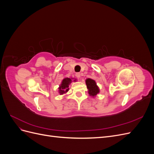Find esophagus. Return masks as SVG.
Returning a JSON list of instances; mask_svg holds the SVG:
<instances>
[{"label":"esophagus","mask_w":154,"mask_h":154,"mask_svg":"<svg viewBox=\"0 0 154 154\" xmlns=\"http://www.w3.org/2000/svg\"><path fill=\"white\" fill-rule=\"evenodd\" d=\"M76 76L78 78H80L81 77V74L80 72H77L76 74Z\"/></svg>","instance_id":"esophagus-1"}]
</instances>
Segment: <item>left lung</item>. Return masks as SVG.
Instances as JSON below:
<instances>
[{"label": "left lung", "instance_id": "1", "mask_svg": "<svg viewBox=\"0 0 154 154\" xmlns=\"http://www.w3.org/2000/svg\"><path fill=\"white\" fill-rule=\"evenodd\" d=\"M85 83L88 89V93L90 96L94 97L98 93H100V88L97 85L95 80L91 78H87L85 80Z\"/></svg>", "mask_w": 154, "mask_h": 154}]
</instances>
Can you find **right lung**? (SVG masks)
<instances>
[{"label":"right lung","instance_id":"add662e5","mask_svg":"<svg viewBox=\"0 0 154 154\" xmlns=\"http://www.w3.org/2000/svg\"><path fill=\"white\" fill-rule=\"evenodd\" d=\"M76 79L74 78H64L58 87V92L60 95L66 94L69 91V86L72 82H76Z\"/></svg>","mask_w":154,"mask_h":154}]
</instances>
